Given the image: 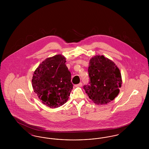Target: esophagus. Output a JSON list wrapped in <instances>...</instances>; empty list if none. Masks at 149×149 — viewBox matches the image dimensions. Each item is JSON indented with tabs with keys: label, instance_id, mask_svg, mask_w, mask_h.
<instances>
[{
	"label": "esophagus",
	"instance_id": "34e87169",
	"mask_svg": "<svg viewBox=\"0 0 149 149\" xmlns=\"http://www.w3.org/2000/svg\"><path fill=\"white\" fill-rule=\"evenodd\" d=\"M82 85H83L82 83H79V84H78L75 85V86L76 87H81V86H82Z\"/></svg>",
	"mask_w": 149,
	"mask_h": 149
}]
</instances>
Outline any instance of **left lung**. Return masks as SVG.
Listing matches in <instances>:
<instances>
[{
    "mask_svg": "<svg viewBox=\"0 0 149 149\" xmlns=\"http://www.w3.org/2000/svg\"><path fill=\"white\" fill-rule=\"evenodd\" d=\"M89 85L83 88L85 93L97 104H106L119 94L122 84L120 70L112 60L96 55L89 61Z\"/></svg>",
    "mask_w": 149,
    "mask_h": 149,
    "instance_id": "8db88e82",
    "label": "left lung"
}]
</instances>
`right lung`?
Masks as SVG:
<instances>
[{
  "mask_svg": "<svg viewBox=\"0 0 149 149\" xmlns=\"http://www.w3.org/2000/svg\"><path fill=\"white\" fill-rule=\"evenodd\" d=\"M66 58L56 55L47 58L33 73L32 85L45 105L50 108L63 106L69 99L73 85Z\"/></svg>",
  "mask_w": 149,
  "mask_h": 149,
  "instance_id": "obj_1",
  "label": "right lung"
}]
</instances>
